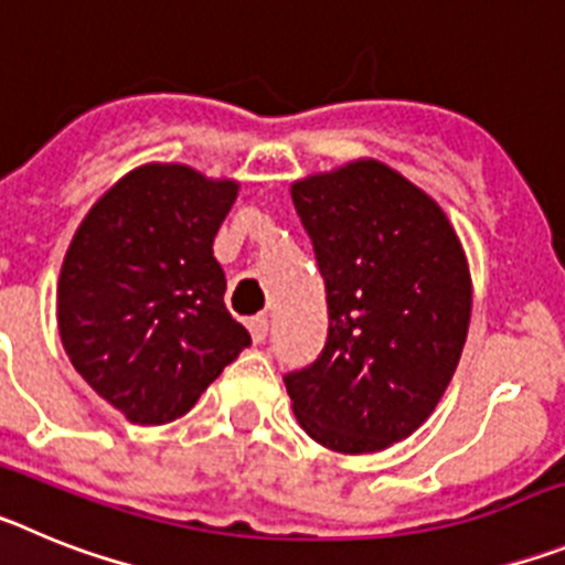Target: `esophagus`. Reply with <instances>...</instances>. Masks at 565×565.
<instances>
[{
    "label": "esophagus",
    "mask_w": 565,
    "mask_h": 565,
    "mask_svg": "<svg viewBox=\"0 0 565 565\" xmlns=\"http://www.w3.org/2000/svg\"><path fill=\"white\" fill-rule=\"evenodd\" d=\"M248 331H252V339L254 342H263V339L268 337V317L266 313H257V317L248 319Z\"/></svg>",
    "instance_id": "34e87169"
}]
</instances>
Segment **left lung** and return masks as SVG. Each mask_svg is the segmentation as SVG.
<instances>
[{
    "instance_id": "1",
    "label": "left lung",
    "mask_w": 565,
    "mask_h": 565,
    "mask_svg": "<svg viewBox=\"0 0 565 565\" xmlns=\"http://www.w3.org/2000/svg\"><path fill=\"white\" fill-rule=\"evenodd\" d=\"M328 294L326 348L282 376L302 430L328 450L376 452L418 430L467 342L472 282L430 194L379 161L291 186Z\"/></svg>"
}]
</instances>
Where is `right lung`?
<instances>
[{
    "instance_id": "1",
    "label": "right lung",
    "mask_w": 565,
    "mask_h": 565,
    "mask_svg": "<svg viewBox=\"0 0 565 565\" xmlns=\"http://www.w3.org/2000/svg\"><path fill=\"white\" fill-rule=\"evenodd\" d=\"M234 198V181L147 163L89 209L64 254V351L132 424L186 416L252 344L223 302L226 277L212 252Z\"/></svg>"
}]
</instances>
